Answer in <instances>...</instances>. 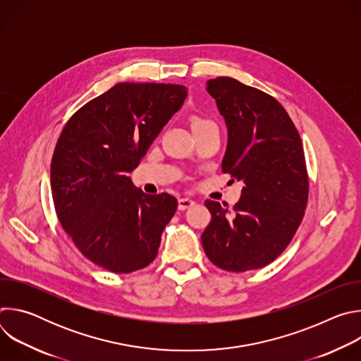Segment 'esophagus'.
<instances>
[{"instance_id":"34e87169","label":"esophagus","mask_w":361,"mask_h":361,"mask_svg":"<svg viewBox=\"0 0 361 361\" xmlns=\"http://www.w3.org/2000/svg\"><path fill=\"white\" fill-rule=\"evenodd\" d=\"M194 204H195V201L191 198H178V210L184 212V210L192 207Z\"/></svg>"}]
</instances>
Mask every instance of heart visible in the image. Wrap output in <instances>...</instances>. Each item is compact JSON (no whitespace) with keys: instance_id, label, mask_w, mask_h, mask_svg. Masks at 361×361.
Returning <instances> with one entry per match:
<instances>
[{"instance_id":"obj_1","label":"heart","mask_w":361,"mask_h":361,"mask_svg":"<svg viewBox=\"0 0 361 361\" xmlns=\"http://www.w3.org/2000/svg\"><path fill=\"white\" fill-rule=\"evenodd\" d=\"M204 123H207V121H205V120H201V118H195V120L192 121V127L200 126V124H204Z\"/></svg>"}]
</instances>
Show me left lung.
I'll return each instance as SVG.
<instances>
[{
  "label": "left lung",
  "mask_w": 361,
  "mask_h": 361,
  "mask_svg": "<svg viewBox=\"0 0 361 361\" xmlns=\"http://www.w3.org/2000/svg\"><path fill=\"white\" fill-rule=\"evenodd\" d=\"M227 126L223 173L243 181L230 210L207 200L212 221L202 248L217 267L241 273L262 269L286 250L307 205L308 177L301 138L271 95L230 77L207 81Z\"/></svg>",
  "instance_id": "left-lung-1"
}]
</instances>
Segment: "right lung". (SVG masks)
Instances as JSON below:
<instances>
[{"label": "right lung", "mask_w": 361, "mask_h": 361, "mask_svg": "<svg viewBox=\"0 0 361 361\" xmlns=\"http://www.w3.org/2000/svg\"><path fill=\"white\" fill-rule=\"evenodd\" d=\"M185 97L178 84L120 82L63 128L51 161V192L63 228L94 264L126 274L157 257L177 200L142 192L128 173Z\"/></svg>", "instance_id": "add662e5"}]
</instances>
